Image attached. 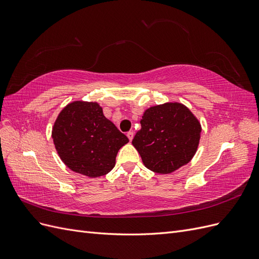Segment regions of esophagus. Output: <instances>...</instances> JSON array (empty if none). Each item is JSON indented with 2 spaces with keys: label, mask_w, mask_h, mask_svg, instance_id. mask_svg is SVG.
Masks as SVG:
<instances>
[{
  "label": "esophagus",
  "mask_w": 259,
  "mask_h": 259,
  "mask_svg": "<svg viewBox=\"0 0 259 259\" xmlns=\"http://www.w3.org/2000/svg\"><path fill=\"white\" fill-rule=\"evenodd\" d=\"M126 135H127V137H128V139H130V142H132L133 138H134V132L130 131Z\"/></svg>",
  "instance_id": "34e87169"
}]
</instances>
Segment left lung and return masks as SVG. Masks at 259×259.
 <instances>
[{
	"label": "left lung",
	"mask_w": 259,
	"mask_h": 259,
	"mask_svg": "<svg viewBox=\"0 0 259 259\" xmlns=\"http://www.w3.org/2000/svg\"><path fill=\"white\" fill-rule=\"evenodd\" d=\"M133 146L144 165L154 173L170 174L189 163L198 150L202 126L189 108L171 101L146 109Z\"/></svg>",
	"instance_id": "1"
}]
</instances>
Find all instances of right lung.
<instances>
[{"label": "right lung", "instance_id": "right-lung-1", "mask_svg": "<svg viewBox=\"0 0 259 259\" xmlns=\"http://www.w3.org/2000/svg\"><path fill=\"white\" fill-rule=\"evenodd\" d=\"M52 138L61 161L91 178L108 174L128 138L104 115L97 101L74 100L59 112Z\"/></svg>", "mask_w": 259, "mask_h": 259}]
</instances>
